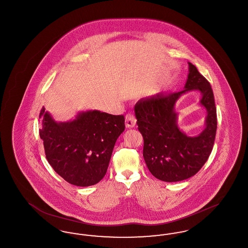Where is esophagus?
Returning <instances> with one entry per match:
<instances>
[{
  "label": "esophagus",
  "instance_id": "34e87169",
  "mask_svg": "<svg viewBox=\"0 0 248 248\" xmlns=\"http://www.w3.org/2000/svg\"><path fill=\"white\" fill-rule=\"evenodd\" d=\"M136 124H137V119L135 117V115L131 112L127 113L125 115V126L127 128H132L136 125Z\"/></svg>",
  "mask_w": 248,
  "mask_h": 248
}]
</instances>
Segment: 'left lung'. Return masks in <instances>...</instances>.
<instances>
[{
    "label": "left lung",
    "instance_id": "left-lung-1",
    "mask_svg": "<svg viewBox=\"0 0 248 248\" xmlns=\"http://www.w3.org/2000/svg\"><path fill=\"white\" fill-rule=\"evenodd\" d=\"M197 90L201 103L207 108L206 128L197 137H188L178 128L174 104L179 96ZM137 124L144 140L143 157L154 177L177 182L194 176L212 152L217 132V108L209 82L189 62L185 89L141 98L135 106Z\"/></svg>",
    "mask_w": 248,
    "mask_h": 248
}]
</instances>
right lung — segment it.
Here are the masks:
<instances>
[{"mask_svg": "<svg viewBox=\"0 0 248 248\" xmlns=\"http://www.w3.org/2000/svg\"><path fill=\"white\" fill-rule=\"evenodd\" d=\"M39 117L40 138L53 169L75 186L98 183L106 175L115 142L124 130V115L94 109L80 112L73 121L57 123L43 107Z\"/></svg>", "mask_w": 248, "mask_h": 248, "instance_id": "1", "label": "right lung"}]
</instances>
